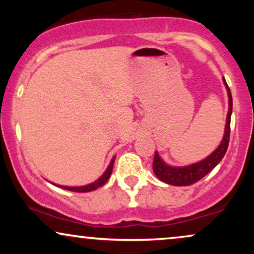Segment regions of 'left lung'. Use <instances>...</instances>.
<instances>
[{
	"instance_id": "left-lung-1",
	"label": "left lung",
	"mask_w": 254,
	"mask_h": 254,
	"mask_svg": "<svg viewBox=\"0 0 254 254\" xmlns=\"http://www.w3.org/2000/svg\"><path fill=\"white\" fill-rule=\"evenodd\" d=\"M223 83L227 88V93H228V115H227V121H226V127H224V135L220 145L216 148V150L212 151V153L208 157L202 160V161L196 162V164H192L185 167H173L165 164L162 161V159L157 153H155L153 161V170L155 176L159 178L161 182L166 184H170V185L174 186H188L191 184L197 183L198 180L202 179L203 177H205L211 170H214L216 166L220 164L221 160L223 159L224 154H226L227 148L229 144V136H230V116H232V109H233V99H232V93L227 84L226 80L223 77Z\"/></svg>"
}]
</instances>
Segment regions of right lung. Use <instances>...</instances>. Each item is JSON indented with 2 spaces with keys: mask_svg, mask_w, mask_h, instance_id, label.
I'll list each match as a JSON object with an SVG mask.
<instances>
[{
  "mask_svg": "<svg viewBox=\"0 0 254 254\" xmlns=\"http://www.w3.org/2000/svg\"><path fill=\"white\" fill-rule=\"evenodd\" d=\"M113 162H115V157L111 160L109 167H107V170L105 171V173L100 178H99L97 182L88 184V185H84V186H75V188H74V186H61V185H58V186H60V188H62V189H65V190L74 191V192H90V191L97 190L98 188L103 186L104 184H106L107 180H109V178L111 177V173H112V170H113Z\"/></svg>",
  "mask_w": 254,
  "mask_h": 254,
  "instance_id": "1",
  "label": "right lung"
}]
</instances>
